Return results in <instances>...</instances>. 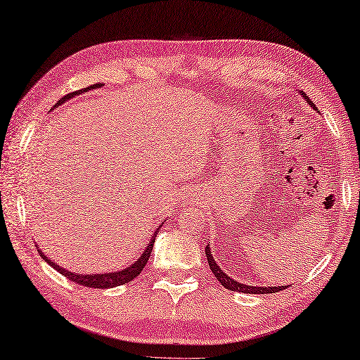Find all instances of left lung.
I'll use <instances>...</instances> for the list:
<instances>
[{
    "mask_svg": "<svg viewBox=\"0 0 360 360\" xmlns=\"http://www.w3.org/2000/svg\"><path fill=\"white\" fill-rule=\"evenodd\" d=\"M302 94H304V98L307 99V103L310 104L313 109H316V107H314V104H313V101H310V98H308L305 93H302ZM205 255H207V261H209V266H210V270L213 272V275L217 276V280L221 283V285L226 289H231V291L243 292V294H272V292H278V291H281V289L286 288V286L266 288V286H248V285H243V283H238L236 280H232L229 275H226L223 272L221 267H219L218 264L215 262V259H213L209 245H207V247H205Z\"/></svg>",
    "mask_w": 360,
    "mask_h": 360,
    "instance_id": "left-lung-1",
    "label": "left lung"
}]
</instances>
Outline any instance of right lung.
Returning a JSON list of instances; mask_svg holds the SVG:
<instances>
[{"label": "right lung", "instance_id": "1", "mask_svg": "<svg viewBox=\"0 0 360 360\" xmlns=\"http://www.w3.org/2000/svg\"><path fill=\"white\" fill-rule=\"evenodd\" d=\"M103 86V84H94V85H90L84 88V90H77V91H72L66 94V96H63L58 103L55 104L60 105L65 103V101L71 99L72 96H75V94H80V93H86L88 90H96V88H101ZM160 228L161 226H158L153 237L150 238V242L147 245V248L143 250V253L141 255V257L134 262L131 264L129 267H126L123 270H118V272H109V274H93V275H79V274H74L71 272V270H65L61 266H58V264H55L52 259H49L47 256H44L42 251L37 248V251H39V255L42 256V259H46V262L49 264V266H52L55 270H58V272L61 275H65L66 278H69L74 283H77V285H82V286H88V288H96V289H107V288H115V286H120V285H124V283H129L136 278V276L141 275V272L145 267V264L148 262V257L151 255V250H153V243H155V238H156V234L160 232Z\"/></svg>", "mask_w": 360, "mask_h": 360}]
</instances>
